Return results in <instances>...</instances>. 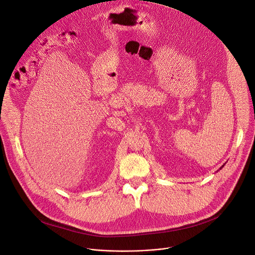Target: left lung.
Instances as JSON below:
<instances>
[{"mask_svg":"<svg viewBox=\"0 0 255 255\" xmlns=\"http://www.w3.org/2000/svg\"><path fill=\"white\" fill-rule=\"evenodd\" d=\"M223 166H224V165H223ZM223 166H222V167H221V168H220V169H222V168H223Z\"/></svg>","mask_w":255,"mask_h":255,"instance_id":"left-lung-1","label":"left lung"}]
</instances>
